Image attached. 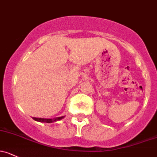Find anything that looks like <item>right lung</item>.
<instances>
[{"label":"right lung","mask_w":157,"mask_h":157,"mask_svg":"<svg viewBox=\"0 0 157 157\" xmlns=\"http://www.w3.org/2000/svg\"><path fill=\"white\" fill-rule=\"evenodd\" d=\"M64 117H65V116L53 118V119H45V118L33 117V120H35V121H37V122H40V123H53V122H56V121H58V120H62V119H63Z\"/></svg>","instance_id":"1"}]
</instances>
